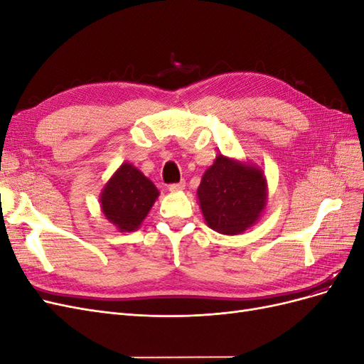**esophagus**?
<instances>
[{
  "label": "esophagus",
  "instance_id": "1",
  "mask_svg": "<svg viewBox=\"0 0 364 364\" xmlns=\"http://www.w3.org/2000/svg\"><path fill=\"white\" fill-rule=\"evenodd\" d=\"M185 188V182H179V183H171L170 186H168V190L171 191V193H178V191H182Z\"/></svg>",
  "mask_w": 364,
  "mask_h": 364
}]
</instances>
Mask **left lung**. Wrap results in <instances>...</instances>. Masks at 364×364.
I'll list each match as a JSON object with an SVG mask.
<instances>
[{"label":"left lung","mask_w":364,"mask_h":364,"mask_svg":"<svg viewBox=\"0 0 364 364\" xmlns=\"http://www.w3.org/2000/svg\"><path fill=\"white\" fill-rule=\"evenodd\" d=\"M267 196V179L258 165L223 153L215 156L197 188L205 223L223 235H238L255 225Z\"/></svg>","instance_id":"obj_1"}]
</instances>
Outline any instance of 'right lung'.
<instances>
[{
	"label": "right lung",
	"instance_id": "obj_1",
	"mask_svg": "<svg viewBox=\"0 0 364 364\" xmlns=\"http://www.w3.org/2000/svg\"><path fill=\"white\" fill-rule=\"evenodd\" d=\"M159 197V190L134 164L123 162L100 193V208L119 232L136 230Z\"/></svg>",
	"mask_w": 364,
	"mask_h": 364
}]
</instances>
